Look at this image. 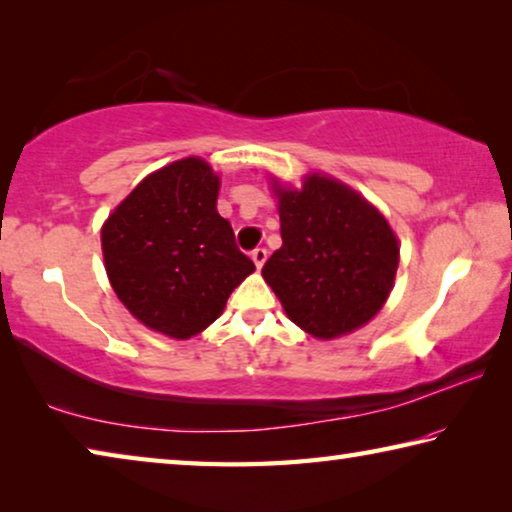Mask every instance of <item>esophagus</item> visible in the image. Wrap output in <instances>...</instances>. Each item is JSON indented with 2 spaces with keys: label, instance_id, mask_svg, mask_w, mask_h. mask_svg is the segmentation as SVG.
Masks as SVG:
<instances>
[{
  "label": "esophagus",
  "instance_id": "34e87169",
  "mask_svg": "<svg viewBox=\"0 0 512 512\" xmlns=\"http://www.w3.org/2000/svg\"><path fill=\"white\" fill-rule=\"evenodd\" d=\"M250 257H253V262H255V266L257 268H262L264 266V262H266V248H262V246H257L253 253H250Z\"/></svg>",
  "mask_w": 512,
  "mask_h": 512
}]
</instances>
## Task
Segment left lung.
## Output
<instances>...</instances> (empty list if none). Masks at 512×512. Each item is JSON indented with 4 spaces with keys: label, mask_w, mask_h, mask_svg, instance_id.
<instances>
[{
    "label": "left lung",
    "mask_w": 512,
    "mask_h": 512,
    "mask_svg": "<svg viewBox=\"0 0 512 512\" xmlns=\"http://www.w3.org/2000/svg\"><path fill=\"white\" fill-rule=\"evenodd\" d=\"M282 248L262 275L287 316L316 339L366 325L393 289L400 248L391 225L339 180L277 189Z\"/></svg>",
    "instance_id": "8db88e82"
}]
</instances>
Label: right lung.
<instances>
[{
    "instance_id": "right-lung-1",
    "label": "right lung",
    "mask_w": 512,
    "mask_h": 512,
    "mask_svg": "<svg viewBox=\"0 0 512 512\" xmlns=\"http://www.w3.org/2000/svg\"><path fill=\"white\" fill-rule=\"evenodd\" d=\"M219 176L185 158L146 176L101 230L117 298L146 327L189 339L214 323L253 259L216 212Z\"/></svg>"
}]
</instances>
